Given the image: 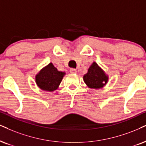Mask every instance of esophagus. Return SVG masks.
Instances as JSON below:
<instances>
[{
  "label": "esophagus",
  "mask_w": 146,
  "mask_h": 146,
  "mask_svg": "<svg viewBox=\"0 0 146 146\" xmlns=\"http://www.w3.org/2000/svg\"><path fill=\"white\" fill-rule=\"evenodd\" d=\"M70 72H71L72 74H76V70L74 69V68H71V69H70Z\"/></svg>",
  "instance_id": "34e87169"
}]
</instances>
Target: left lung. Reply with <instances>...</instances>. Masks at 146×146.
<instances>
[{
  "instance_id": "1",
  "label": "left lung",
  "mask_w": 146,
  "mask_h": 146,
  "mask_svg": "<svg viewBox=\"0 0 146 146\" xmlns=\"http://www.w3.org/2000/svg\"><path fill=\"white\" fill-rule=\"evenodd\" d=\"M108 75L95 62L89 68L87 73L83 76V80L87 87L93 89H102L108 83Z\"/></svg>"
}]
</instances>
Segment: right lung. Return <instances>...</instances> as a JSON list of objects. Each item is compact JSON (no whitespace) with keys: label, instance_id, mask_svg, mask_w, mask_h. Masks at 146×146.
I'll use <instances>...</instances> for the list:
<instances>
[{"label":"right lung","instance_id":"add662e5","mask_svg":"<svg viewBox=\"0 0 146 146\" xmlns=\"http://www.w3.org/2000/svg\"><path fill=\"white\" fill-rule=\"evenodd\" d=\"M65 75V72L59 71L52 63H49L36 75L35 82L40 89L52 92L57 89Z\"/></svg>","mask_w":146,"mask_h":146}]
</instances>
